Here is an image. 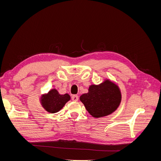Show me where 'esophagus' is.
Returning a JSON list of instances; mask_svg holds the SVG:
<instances>
[{"mask_svg": "<svg viewBox=\"0 0 161 161\" xmlns=\"http://www.w3.org/2000/svg\"><path fill=\"white\" fill-rule=\"evenodd\" d=\"M72 100L73 101H77L78 100H79V97H78V95H73L72 97Z\"/></svg>", "mask_w": 161, "mask_h": 161, "instance_id": "obj_1", "label": "esophagus"}]
</instances>
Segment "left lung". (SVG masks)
Instances as JSON below:
<instances>
[{
	"label": "left lung",
	"mask_w": 161,
	"mask_h": 161,
	"mask_svg": "<svg viewBox=\"0 0 161 161\" xmlns=\"http://www.w3.org/2000/svg\"><path fill=\"white\" fill-rule=\"evenodd\" d=\"M121 92L118 86L107 80L99 85H91L88 93L80 96V100L86 109L95 118L108 115L120 104Z\"/></svg>",
	"instance_id": "8db88e82"
}]
</instances>
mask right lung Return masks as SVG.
<instances>
[{
	"mask_svg": "<svg viewBox=\"0 0 161 161\" xmlns=\"http://www.w3.org/2000/svg\"><path fill=\"white\" fill-rule=\"evenodd\" d=\"M70 99L69 94L60 95L56 89H52L47 95L42 97V104L44 109L50 113L55 114L59 111Z\"/></svg>",
	"mask_w": 161,
	"mask_h": 161,
	"instance_id": "right-lung-1",
	"label": "right lung"
}]
</instances>
